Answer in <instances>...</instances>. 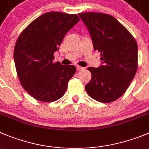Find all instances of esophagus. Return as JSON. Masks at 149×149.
Returning a JSON list of instances; mask_svg holds the SVG:
<instances>
[{
	"label": "esophagus",
	"instance_id": "esophagus-1",
	"mask_svg": "<svg viewBox=\"0 0 149 149\" xmlns=\"http://www.w3.org/2000/svg\"><path fill=\"white\" fill-rule=\"evenodd\" d=\"M76 70H77L78 71H80V70H84V68H82V67L79 66V65H77V66H76Z\"/></svg>",
	"mask_w": 149,
	"mask_h": 149
}]
</instances>
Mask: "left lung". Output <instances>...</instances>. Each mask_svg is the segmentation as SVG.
I'll return each instance as SVG.
<instances>
[{
    "label": "left lung",
    "mask_w": 149,
    "mask_h": 149,
    "mask_svg": "<svg viewBox=\"0 0 149 149\" xmlns=\"http://www.w3.org/2000/svg\"><path fill=\"white\" fill-rule=\"evenodd\" d=\"M90 32L93 48L101 53L102 65L90 67L92 74L85 90L91 98L109 103L124 93L137 69V44L114 17L98 12L79 14Z\"/></svg>",
    "instance_id": "1"
}]
</instances>
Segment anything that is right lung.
Segmentation results:
<instances>
[{
  "instance_id": "1",
  "label": "right lung",
  "mask_w": 149,
  "mask_h": 149,
  "mask_svg": "<svg viewBox=\"0 0 149 149\" xmlns=\"http://www.w3.org/2000/svg\"><path fill=\"white\" fill-rule=\"evenodd\" d=\"M79 21L76 14L47 12L31 22L18 37L14 50L17 73L22 87L35 99L52 102L65 94L76 68L53 62L54 54Z\"/></svg>"
}]
</instances>
